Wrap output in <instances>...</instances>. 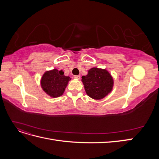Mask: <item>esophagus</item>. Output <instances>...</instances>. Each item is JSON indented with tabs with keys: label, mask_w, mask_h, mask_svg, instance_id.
I'll return each instance as SVG.
<instances>
[{
	"label": "esophagus",
	"mask_w": 159,
	"mask_h": 159,
	"mask_svg": "<svg viewBox=\"0 0 159 159\" xmlns=\"http://www.w3.org/2000/svg\"><path fill=\"white\" fill-rule=\"evenodd\" d=\"M74 78L76 80H80V75H74Z\"/></svg>",
	"instance_id": "esophagus-1"
}]
</instances>
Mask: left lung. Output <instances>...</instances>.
Segmentation results:
<instances>
[{
  "label": "left lung",
  "mask_w": 159,
  "mask_h": 159,
  "mask_svg": "<svg viewBox=\"0 0 159 159\" xmlns=\"http://www.w3.org/2000/svg\"><path fill=\"white\" fill-rule=\"evenodd\" d=\"M86 93L94 99H102L111 91L113 86L112 76L106 70L92 68L82 76Z\"/></svg>",
  "instance_id": "left-lung-1"
}]
</instances>
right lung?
Segmentation results:
<instances>
[{"mask_svg": "<svg viewBox=\"0 0 159 159\" xmlns=\"http://www.w3.org/2000/svg\"><path fill=\"white\" fill-rule=\"evenodd\" d=\"M69 76H65L64 71L54 69L46 71L41 79L42 89L52 98L60 97L64 93L68 81Z\"/></svg>", "mask_w": 159, "mask_h": 159, "instance_id": "right-lung-1", "label": "right lung"}]
</instances>
